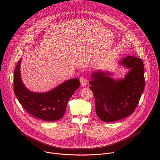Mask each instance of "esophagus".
<instances>
[{"label":"esophagus","instance_id":"1","mask_svg":"<svg viewBox=\"0 0 160 160\" xmlns=\"http://www.w3.org/2000/svg\"><path fill=\"white\" fill-rule=\"evenodd\" d=\"M80 82H81V84L82 86H85L87 85L88 84V79L86 78V76H81L79 78Z\"/></svg>","mask_w":160,"mask_h":160}]
</instances>
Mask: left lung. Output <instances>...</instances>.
I'll use <instances>...</instances> for the list:
<instances>
[{
	"label": "left lung",
	"instance_id": "1",
	"mask_svg": "<svg viewBox=\"0 0 160 160\" xmlns=\"http://www.w3.org/2000/svg\"><path fill=\"white\" fill-rule=\"evenodd\" d=\"M121 65L131 68L124 79L116 81L111 74L94 72L89 83L95 100L96 113L107 122L131 115L137 107L145 87L144 66L142 59L133 56L122 58Z\"/></svg>",
	"mask_w": 160,
	"mask_h": 160
}]
</instances>
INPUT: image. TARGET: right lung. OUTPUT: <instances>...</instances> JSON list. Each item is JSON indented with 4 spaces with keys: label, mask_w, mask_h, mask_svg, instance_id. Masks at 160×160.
<instances>
[{
    "label": "right lung",
    "mask_w": 160,
    "mask_h": 160,
    "mask_svg": "<svg viewBox=\"0 0 160 160\" xmlns=\"http://www.w3.org/2000/svg\"><path fill=\"white\" fill-rule=\"evenodd\" d=\"M19 61L14 72V92L23 108L32 116L47 121L61 119L65 114L69 98L80 86L78 79L65 81L56 88L46 93H35L28 90L22 82Z\"/></svg>",
    "instance_id": "1"
}]
</instances>
